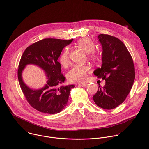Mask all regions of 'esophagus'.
I'll use <instances>...</instances> for the list:
<instances>
[{
	"mask_svg": "<svg viewBox=\"0 0 149 149\" xmlns=\"http://www.w3.org/2000/svg\"><path fill=\"white\" fill-rule=\"evenodd\" d=\"M78 85L79 86H82V87H85V86H86L88 85V84H86V83H82V84H79Z\"/></svg>",
	"mask_w": 149,
	"mask_h": 149,
	"instance_id": "34e87169",
	"label": "esophagus"
}]
</instances>
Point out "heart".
<instances>
[{
	"instance_id": "heart-1",
	"label": "heart",
	"mask_w": 149,
	"mask_h": 149,
	"mask_svg": "<svg viewBox=\"0 0 149 149\" xmlns=\"http://www.w3.org/2000/svg\"><path fill=\"white\" fill-rule=\"evenodd\" d=\"M77 45L83 50L88 53V57L92 60H96L99 57V54L95 50V45L93 42L88 37L82 38L77 42ZM60 61L61 64L66 67L68 65L69 59V48L65 47L62 52L60 57ZM90 68L85 65H75L67 74L68 80L72 83L84 82L88 76Z\"/></svg>"
}]
</instances>
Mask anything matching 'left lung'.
Listing matches in <instances>:
<instances>
[{"mask_svg":"<svg viewBox=\"0 0 149 149\" xmlns=\"http://www.w3.org/2000/svg\"><path fill=\"white\" fill-rule=\"evenodd\" d=\"M102 47V67L93 74L105 79L93 99L99 107L113 109L121 104L129 94L135 78L132 58L127 47L119 39L105 34L98 36Z\"/></svg>","mask_w":149,"mask_h":149,"instance_id":"1","label":"left lung"}]
</instances>
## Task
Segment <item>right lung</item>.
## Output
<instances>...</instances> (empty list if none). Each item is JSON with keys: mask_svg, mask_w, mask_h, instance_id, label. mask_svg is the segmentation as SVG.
Wrapping results in <instances>:
<instances>
[{"mask_svg": "<svg viewBox=\"0 0 149 149\" xmlns=\"http://www.w3.org/2000/svg\"><path fill=\"white\" fill-rule=\"evenodd\" d=\"M72 40L44 39L28 46L21 56L18 70L20 87L29 104L41 113L57 114L67 104L70 92L75 85H61L65 78L61 73L58 58L63 49ZM28 64L37 65L44 71L47 81L42 88L32 90L24 83L22 74Z\"/></svg>", "mask_w": 149, "mask_h": 149, "instance_id": "obj_1", "label": "right lung"}]
</instances>
